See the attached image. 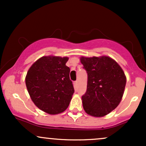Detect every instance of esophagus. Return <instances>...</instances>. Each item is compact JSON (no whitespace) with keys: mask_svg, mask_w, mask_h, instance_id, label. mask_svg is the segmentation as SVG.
<instances>
[{"mask_svg":"<svg viewBox=\"0 0 146 146\" xmlns=\"http://www.w3.org/2000/svg\"><path fill=\"white\" fill-rule=\"evenodd\" d=\"M78 81H75L74 82V85H75V88H77L78 87Z\"/></svg>","mask_w":146,"mask_h":146,"instance_id":"obj_1","label":"esophagus"}]
</instances>
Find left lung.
I'll list each match as a JSON object with an SVG mask.
<instances>
[{"label": "left lung", "mask_w": 146, "mask_h": 146, "mask_svg": "<svg viewBox=\"0 0 146 146\" xmlns=\"http://www.w3.org/2000/svg\"><path fill=\"white\" fill-rule=\"evenodd\" d=\"M80 61L88 75L86 92L82 97L84 109L91 116H105L121 102L126 83L124 73L108 56L81 57Z\"/></svg>", "instance_id": "left-lung-1"}]
</instances>
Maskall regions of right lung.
Returning <instances> with one entry per match:
<instances>
[{
	"label": "right lung",
	"instance_id": "1",
	"mask_svg": "<svg viewBox=\"0 0 146 146\" xmlns=\"http://www.w3.org/2000/svg\"><path fill=\"white\" fill-rule=\"evenodd\" d=\"M67 57L43 56L30 67L25 78L27 88L35 105L50 115L62 113L74 93L70 80Z\"/></svg>",
	"mask_w": 146,
	"mask_h": 146
}]
</instances>
